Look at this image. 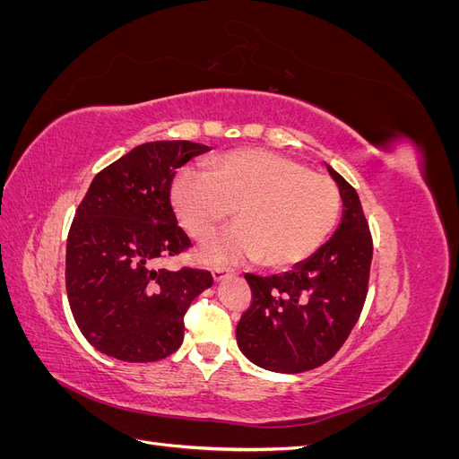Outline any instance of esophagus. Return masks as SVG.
Here are the masks:
<instances>
[{
  "label": "esophagus",
  "instance_id": "obj_1",
  "mask_svg": "<svg viewBox=\"0 0 459 459\" xmlns=\"http://www.w3.org/2000/svg\"><path fill=\"white\" fill-rule=\"evenodd\" d=\"M230 275H233V272H231V270H226V268H214V270H212V277H214L216 283L224 281L226 277H230Z\"/></svg>",
  "mask_w": 459,
  "mask_h": 459
}]
</instances>
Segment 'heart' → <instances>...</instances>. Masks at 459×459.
<instances>
[{"label":"heart","instance_id":"b5f03b06","mask_svg":"<svg viewBox=\"0 0 459 459\" xmlns=\"http://www.w3.org/2000/svg\"><path fill=\"white\" fill-rule=\"evenodd\" d=\"M170 201L189 238L206 241L233 214L238 226L201 251L208 264L260 258L287 268L312 256L335 228L341 208L337 186L302 164L260 149L216 157L208 172L186 169Z\"/></svg>","mask_w":459,"mask_h":459}]
</instances>
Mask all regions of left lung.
I'll return each instance as SVG.
<instances>
[{
	"label": "left lung",
	"mask_w": 459,
	"mask_h": 459,
	"mask_svg": "<svg viewBox=\"0 0 459 459\" xmlns=\"http://www.w3.org/2000/svg\"><path fill=\"white\" fill-rule=\"evenodd\" d=\"M342 220L333 238L293 270L245 273L253 304L235 329L239 351L258 368L300 373L325 364L349 339L362 312L373 245L356 189L331 169Z\"/></svg>",
	"instance_id": "1"
}]
</instances>
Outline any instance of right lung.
<instances>
[{"mask_svg": "<svg viewBox=\"0 0 459 459\" xmlns=\"http://www.w3.org/2000/svg\"><path fill=\"white\" fill-rule=\"evenodd\" d=\"M208 147L147 142L93 178L66 241V295L82 335L122 362H157L184 341V314L212 285L201 270L159 262L189 238L170 203L176 169Z\"/></svg>", "mask_w": 459, "mask_h": 459, "instance_id": "1", "label": "right lung"}]
</instances>
